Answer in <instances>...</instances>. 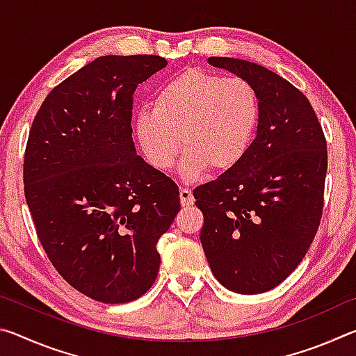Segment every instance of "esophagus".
<instances>
[{"mask_svg": "<svg viewBox=\"0 0 356 356\" xmlns=\"http://www.w3.org/2000/svg\"><path fill=\"white\" fill-rule=\"evenodd\" d=\"M179 196H180V202H182L184 207L193 206V202H195V197H193V193L190 188H180Z\"/></svg>", "mask_w": 356, "mask_h": 356, "instance_id": "obj_1", "label": "esophagus"}]
</instances>
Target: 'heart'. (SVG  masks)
<instances>
[{
    "instance_id": "b5f03b06",
    "label": "heart",
    "mask_w": 356,
    "mask_h": 356,
    "mask_svg": "<svg viewBox=\"0 0 356 356\" xmlns=\"http://www.w3.org/2000/svg\"><path fill=\"white\" fill-rule=\"evenodd\" d=\"M261 119V99L252 83L201 67L185 69L156 89L150 108L138 111L134 136L147 163L168 171L180 143V176L225 172L248 152Z\"/></svg>"
}]
</instances>
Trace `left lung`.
<instances>
[{
    "mask_svg": "<svg viewBox=\"0 0 356 356\" xmlns=\"http://www.w3.org/2000/svg\"><path fill=\"white\" fill-rule=\"evenodd\" d=\"M209 63L252 83L261 119L240 163L193 191L204 215L201 243L222 286L262 293L297 268L316 237L327 140L309 100L278 74L236 58Z\"/></svg>",
    "mask_w": 356,
    "mask_h": 356,
    "instance_id": "8db88e82",
    "label": "left lung"
}]
</instances>
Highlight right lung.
I'll return each mask as SVG.
<instances>
[{
	"label": "right lung",
	"mask_w": 356,
	"mask_h": 356,
	"mask_svg": "<svg viewBox=\"0 0 356 356\" xmlns=\"http://www.w3.org/2000/svg\"><path fill=\"white\" fill-rule=\"evenodd\" d=\"M166 64L94 59L47 95L29 130L23 184L35 232L58 273L102 303L149 291L156 243L180 210L177 185L136 155L131 138L138 84Z\"/></svg>",
	"instance_id": "add662e5"
}]
</instances>
